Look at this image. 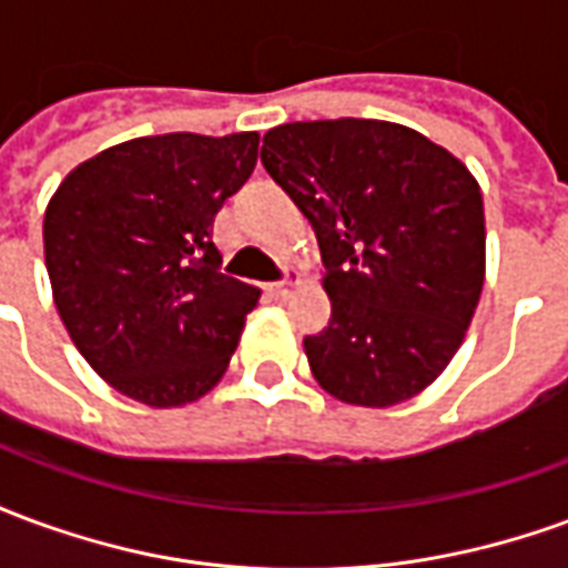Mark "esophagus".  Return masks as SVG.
Instances as JSON below:
<instances>
[{
  "label": "esophagus",
  "instance_id": "34e87169",
  "mask_svg": "<svg viewBox=\"0 0 568 568\" xmlns=\"http://www.w3.org/2000/svg\"><path fill=\"white\" fill-rule=\"evenodd\" d=\"M295 288H297V273L288 267V276H285L283 283H273L271 285V292L276 297H292L295 295Z\"/></svg>",
  "mask_w": 568,
  "mask_h": 568
}]
</instances>
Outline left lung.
Here are the masks:
<instances>
[{
	"label": "left lung",
	"mask_w": 568,
	"mask_h": 568,
	"mask_svg": "<svg viewBox=\"0 0 568 568\" xmlns=\"http://www.w3.org/2000/svg\"><path fill=\"white\" fill-rule=\"evenodd\" d=\"M261 163L320 240L332 322L304 337L337 402L402 405L438 381L471 325L487 231L477 179L393 121H295L264 133Z\"/></svg>",
	"instance_id": "left-lung-1"
}]
</instances>
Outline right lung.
Returning <instances> with one entry per match:
<instances>
[{"instance_id":"obj_1","label":"right lung","mask_w":568,"mask_h":568,"mask_svg":"<svg viewBox=\"0 0 568 568\" xmlns=\"http://www.w3.org/2000/svg\"><path fill=\"white\" fill-rule=\"evenodd\" d=\"M258 161V133L140 136L100 151L44 210V267L72 344L149 407L222 381L261 292L219 271L212 222Z\"/></svg>"}]
</instances>
